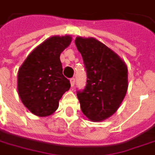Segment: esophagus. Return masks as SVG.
<instances>
[{
	"instance_id": "esophagus-1",
	"label": "esophagus",
	"mask_w": 155,
	"mask_h": 155,
	"mask_svg": "<svg viewBox=\"0 0 155 155\" xmlns=\"http://www.w3.org/2000/svg\"><path fill=\"white\" fill-rule=\"evenodd\" d=\"M70 82H71V87H73V86L75 85V78H71Z\"/></svg>"
}]
</instances>
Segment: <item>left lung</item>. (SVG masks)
<instances>
[{
  "label": "left lung",
  "mask_w": 155,
  "mask_h": 155,
  "mask_svg": "<svg viewBox=\"0 0 155 155\" xmlns=\"http://www.w3.org/2000/svg\"><path fill=\"white\" fill-rule=\"evenodd\" d=\"M87 74L84 90H78L83 114L94 122L107 119L118 110L128 88V70L118 54L94 38L77 37Z\"/></svg>",
  "instance_id": "left-lung-1"
}]
</instances>
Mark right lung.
<instances>
[{
  "mask_svg": "<svg viewBox=\"0 0 155 155\" xmlns=\"http://www.w3.org/2000/svg\"><path fill=\"white\" fill-rule=\"evenodd\" d=\"M71 41L70 36H52L36 47L19 68L18 95L33 114L46 117L54 113L60 99L70 89L60 56Z\"/></svg>",
  "mask_w": 155,
  "mask_h": 155,
  "instance_id": "obj_1",
  "label": "right lung"
}]
</instances>
